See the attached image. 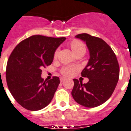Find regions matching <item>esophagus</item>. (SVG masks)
Wrapping results in <instances>:
<instances>
[{"label": "esophagus", "instance_id": "34e87169", "mask_svg": "<svg viewBox=\"0 0 131 131\" xmlns=\"http://www.w3.org/2000/svg\"><path fill=\"white\" fill-rule=\"evenodd\" d=\"M66 79V78L65 77H60V82L62 83V82H63Z\"/></svg>", "mask_w": 131, "mask_h": 131}]
</instances>
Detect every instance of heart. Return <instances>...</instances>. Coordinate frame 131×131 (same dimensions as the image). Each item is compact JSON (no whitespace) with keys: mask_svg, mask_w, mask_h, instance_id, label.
<instances>
[{"mask_svg":"<svg viewBox=\"0 0 131 131\" xmlns=\"http://www.w3.org/2000/svg\"><path fill=\"white\" fill-rule=\"evenodd\" d=\"M71 48L74 54L81 50L85 51V48L83 43L79 40H73V41H71ZM57 54H58V51H56L54 54V58L57 57ZM75 70L76 68L73 66H67L62 68L61 70V73L64 76H71L74 73Z\"/></svg>","mask_w":131,"mask_h":131,"instance_id":"1","label":"heart"}]
</instances>
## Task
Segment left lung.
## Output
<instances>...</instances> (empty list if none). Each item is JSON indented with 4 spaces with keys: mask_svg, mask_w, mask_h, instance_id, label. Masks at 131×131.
<instances>
[{
    "mask_svg": "<svg viewBox=\"0 0 131 131\" xmlns=\"http://www.w3.org/2000/svg\"><path fill=\"white\" fill-rule=\"evenodd\" d=\"M75 38L85 41L90 59L81 72V76L89 79L82 83L74 79L71 94L77 103L87 108L100 106L110 98L119 78L118 62L110 46L101 38L81 34Z\"/></svg>",
    "mask_w": 131,
    "mask_h": 131,
    "instance_id": "obj_1",
    "label": "left lung"
}]
</instances>
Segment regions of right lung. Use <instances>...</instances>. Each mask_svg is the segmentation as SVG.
Masks as SVG:
<instances>
[{"label":"right lung","mask_w":131,"mask_h":131,"mask_svg":"<svg viewBox=\"0 0 131 131\" xmlns=\"http://www.w3.org/2000/svg\"><path fill=\"white\" fill-rule=\"evenodd\" d=\"M66 38L36 35L21 41L10 54L6 70L8 88L15 100L27 110L37 111L52 100L60 79L41 78V69L50 65L54 53Z\"/></svg>","instance_id":"1"}]
</instances>
